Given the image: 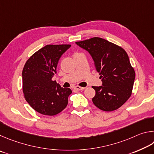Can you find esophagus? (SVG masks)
Returning a JSON list of instances; mask_svg holds the SVG:
<instances>
[{
	"instance_id": "obj_1",
	"label": "esophagus",
	"mask_w": 154,
	"mask_h": 154,
	"mask_svg": "<svg viewBox=\"0 0 154 154\" xmlns=\"http://www.w3.org/2000/svg\"><path fill=\"white\" fill-rule=\"evenodd\" d=\"M74 88L78 91H82L85 89V87H79V86H76V87H74Z\"/></svg>"
}]
</instances>
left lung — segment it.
I'll return each instance as SVG.
<instances>
[{
  "mask_svg": "<svg viewBox=\"0 0 154 154\" xmlns=\"http://www.w3.org/2000/svg\"><path fill=\"white\" fill-rule=\"evenodd\" d=\"M75 44L88 51L101 75L102 85L93 87L94 105L106 112L119 108L131 97L135 79L127 53L122 47L99 37Z\"/></svg>",
  "mask_w": 154,
  "mask_h": 154,
  "instance_id": "obj_1",
  "label": "left lung"
}]
</instances>
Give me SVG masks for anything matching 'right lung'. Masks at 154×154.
Wrapping results in <instances>:
<instances>
[{"mask_svg":"<svg viewBox=\"0 0 154 154\" xmlns=\"http://www.w3.org/2000/svg\"><path fill=\"white\" fill-rule=\"evenodd\" d=\"M70 45H48L33 54L22 72L23 92L35 111L47 116L59 114L66 108L70 88H64L52 78L61 55Z\"/></svg>","mask_w":154,"mask_h":154,"instance_id":"add662e5","label":"right lung"}]
</instances>
